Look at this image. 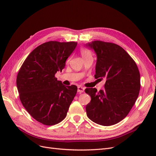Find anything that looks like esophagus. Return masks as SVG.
<instances>
[{"instance_id": "obj_1", "label": "esophagus", "mask_w": 156, "mask_h": 156, "mask_svg": "<svg viewBox=\"0 0 156 156\" xmlns=\"http://www.w3.org/2000/svg\"><path fill=\"white\" fill-rule=\"evenodd\" d=\"M84 89H85V88H84V87H81V86H79L77 87V91L79 93H82V92H83L84 91Z\"/></svg>"}]
</instances>
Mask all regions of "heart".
I'll use <instances>...</instances> for the list:
<instances>
[{
  "mask_svg": "<svg viewBox=\"0 0 156 156\" xmlns=\"http://www.w3.org/2000/svg\"><path fill=\"white\" fill-rule=\"evenodd\" d=\"M81 54L83 56V58H86L87 56H92L90 51L89 50L85 49V48H82L81 49Z\"/></svg>",
  "mask_w": 156,
  "mask_h": 156,
  "instance_id": "obj_1",
  "label": "heart"
}]
</instances>
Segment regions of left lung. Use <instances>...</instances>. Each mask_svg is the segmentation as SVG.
<instances>
[{
    "label": "left lung",
    "mask_w": 156,
    "mask_h": 156,
    "mask_svg": "<svg viewBox=\"0 0 156 156\" xmlns=\"http://www.w3.org/2000/svg\"><path fill=\"white\" fill-rule=\"evenodd\" d=\"M86 47L97 56L96 79L105 78L104 90L86 88L91 97L86 106L89 119L109 126L119 123L128 115L138 98L140 73L135 61L120 46L101 41H93Z\"/></svg>",
    "instance_id": "left-lung-1"
}]
</instances>
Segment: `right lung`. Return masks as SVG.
<instances>
[{
	"instance_id": "obj_1",
	"label": "right lung",
	"mask_w": 156,
	"mask_h": 156,
	"mask_svg": "<svg viewBox=\"0 0 156 156\" xmlns=\"http://www.w3.org/2000/svg\"><path fill=\"white\" fill-rule=\"evenodd\" d=\"M77 45L74 41L46 42L31 52L19 71L16 83L22 104L44 125L62 121L76 95V86H65L55 75L62 72Z\"/></svg>"
}]
</instances>
